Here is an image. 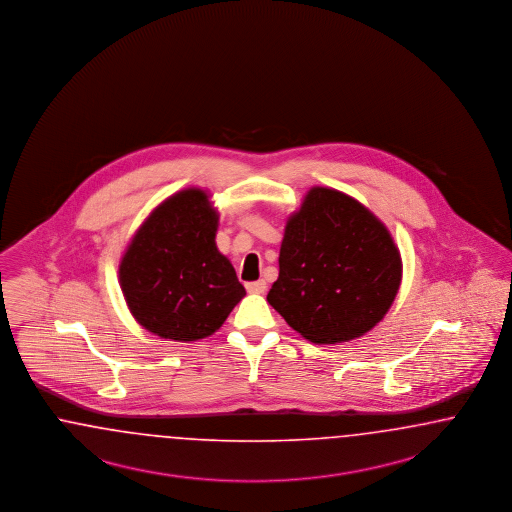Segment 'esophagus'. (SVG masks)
<instances>
[{
	"mask_svg": "<svg viewBox=\"0 0 512 512\" xmlns=\"http://www.w3.org/2000/svg\"><path fill=\"white\" fill-rule=\"evenodd\" d=\"M246 289H248V293H253V295H263L266 291V281H263V279L249 281V283H246Z\"/></svg>",
	"mask_w": 512,
	"mask_h": 512,
	"instance_id": "esophagus-1",
	"label": "esophagus"
}]
</instances>
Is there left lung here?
<instances>
[{
	"mask_svg": "<svg viewBox=\"0 0 512 512\" xmlns=\"http://www.w3.org/2000/svg\"><path fill=\"white\" fill-rule=\"evenodd\" d=\"M402 261L385 225L336 189L313 187L287 221L266 300L313 343L358 338L394 302Z\"/></svg>",
	"mask_w": 512,
	"mask_h": 512,
	"instance_id": "obj_1",
	"label": "left lung"
}]
</instances>
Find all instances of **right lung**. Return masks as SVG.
Segmentation results:
<instances>
[{
    "instance_id": "1",
    "label": "right lung",
    "mask_w": 512,
    "mask_h": 512,
    "mask_svg": "<svg viewBox=\"0 0 512 512\" xmlns=\"http://www.w3.org/2000/svg\"><path fill=\"white\" fill-rule=\"evenodd\" d=\"M217 214L201 189L163 202L120 264L131 313L161 338L195 341L225 323L246 289L216 248Z\"/></svg>"
}]
</instances>
